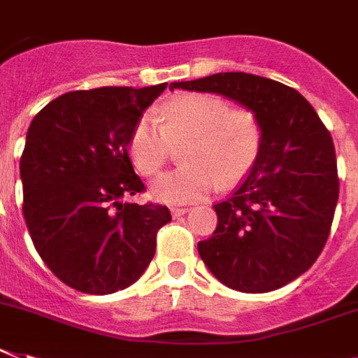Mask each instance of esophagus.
I'll return each mask as SVG.
<instances>
[{"instance_id":"1","label":"esophagus","mask_w":358,"mask_h":358,"mask_svg":"<svg viewBox=\"0 0 358 358\" xmlns=\"http://www.w3.org/2000/svg\"><path fill=\"white\" fill-rule=\"evenodd\" d=\"M187 211H189L187 207H171V215H173L174 218H178V216L185 215Z\"/></svg>"}]
</instances>
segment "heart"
<instances>
[{
    "instance_id": "heart-1",
    "label": "heart",
    "mask_w": 358,
    "mask_h": 358,
    "mask_svg": "<svg viewBox=\"0 0 358 358\" xmlns=\"http://www.w3.org/2000/svg\"><path fill=\"white\" fill-rule=\"evenodd\" d=\"M264 127L249 107H229L213 94H182L156 113L142 114L129 136V155L138 173L155 176L167 164L174 145L185 143V165L152 182L155 200L171 206L202 200L231 187L257 164Z\"/></svg>"
}]
</instances>
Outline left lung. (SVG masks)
<instances>
[{
	"instance_id": "8db88e82",
	"label": "left lung",
	"mask_w": 358,
	"mask_h": 358,
	"mask_svg": "<svg viewBox=\"0 0 358 358\" xmlns=\"http://www.w3.org/2000/svg\"><path fill=\"white\" fill-rule=\"evenodd\" d=\"M171 91L215 92L253 109L264 127L257 164L235 193L216 203L218 224L198 242L209 271L231 289L286 286L322 253L338 200L331 134L299 91L245 72H218Z\"/></svg>"
}]
</instances>
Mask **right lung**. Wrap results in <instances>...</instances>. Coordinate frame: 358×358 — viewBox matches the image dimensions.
<instances>
[{"instance_id":"1","label":"right lung","mask_w":358,"mask_h":358,"mask_svg":"<svg viewBox=\"0 0 358 358\" xmlns=\"http://www.w3.org/2000/svg\"><path fill=\"white\" fill-rule=\"evenodd\" d=\"M165 87L65 92L29 127L20 162L27 227L50 271L82 293L134 284L155 257L156 233L171 222L165 206L122 202L145 189L129 136Z\"/></svg>"}]
</instances>
